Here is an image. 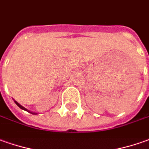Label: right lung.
Wrapping results in <instances>:
<instances>
[{"instance_id":"add662e5","label":"right lung","mask_w":149,"mask_h":149,"mask_svg":"<svg viewBox=\"0 0 149 149\" xmlns=\"http://www.w3.org/2000/svg\"><path fill=\"white\" fill-rule=\"evenodd\" d=\"M15 103L16 104H17V105H18V106H19V108H20V109H23V110H25V111H28V113H32V114H37V113H34V112H31V111H29V110H28V109H25L24 107H23V106H22L21 104H19V103H18L17 101H15Z\"/></svg>"}]
</instances>
